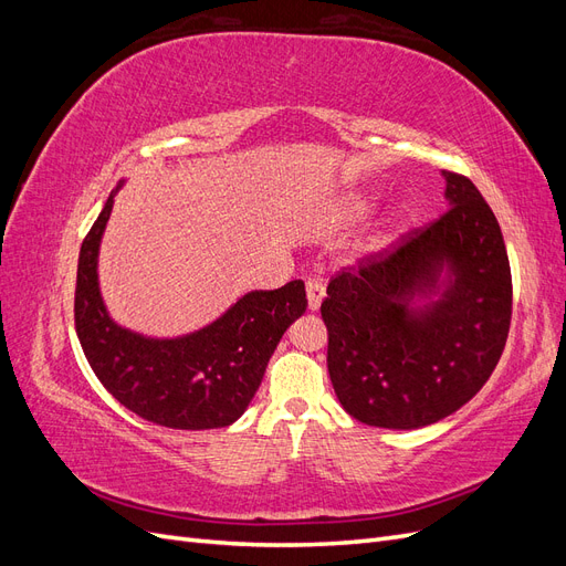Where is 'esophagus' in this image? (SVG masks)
<instances>
[{
    "instance_id": "obj_1",
    "label": "esophagus",
    "mask_w": 566,
    "mask_h": 566,
    "mask_svg": "<svg viewBox=\"0 0 566 566\" xmlns=\"http://www.w3.org/2000/svg\"><path fill=\"white\" fill-rule=\"evenodd\" d=\"M325 297V285L318 279H306V300H310V310L316 312Z\"/></svg>"
}]
</instances>
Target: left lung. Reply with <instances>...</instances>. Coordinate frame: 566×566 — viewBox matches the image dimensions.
Returning a JSON list of instances; mask_svg holds the SVG:
<instances>
[{
	"instance_id": "left-lung-1",
	"label": "left lung",
	"mask_w": 566,
	"mask_h": 566,
	"mask_svg": "<svg viewBox=\"0 0 566 566\" xmlns=\"http://www.w3.org/2000/svg\"><path fill=\"white\" fill-rule=\"evenodd\" d=\"M443 179L451 208L342 266L321 302L333 389L370 427L416 430L451 416L505 349L512 273L499 219L465 175ZM443 263L454 276L444 297L408 311Z\"/></svg>"
}]
</instances>
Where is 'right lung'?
Masks as SVG:
<instances>
[{"instance_id": "1", "label": "right lung", "mask_w": 566, "mask_h": 566, "mask_svg": "<svg viewBox=\"0 0 566 566\" xmlns=\"http://www.w3.org/2000/svg\"><path fill=\"white\" fill-rule=\"evenodd\" d=\"M113 193L84 235L75 285V331L84 356L113 397L139 418L172 430H217L243 416L287 325L306 310L302 281L254 290L208 328L148 339L119 328L98 293V243Z\"/></svg>"}]
</instances>
